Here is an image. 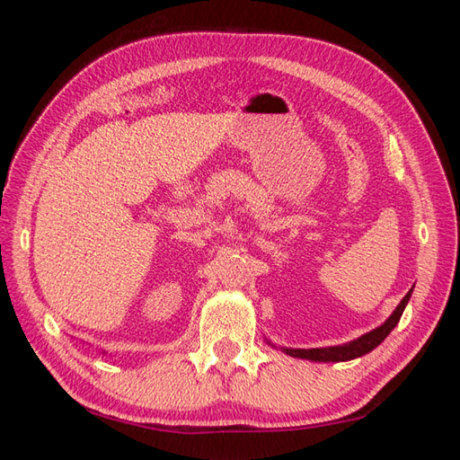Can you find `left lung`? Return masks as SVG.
Here are the masks:
<instances>
[{
    "mask_svg": "<svg viewBox=\"0 0 460 460\" xmlns=\"http://www.w3.org/2000/svg\"><path fill=\"white\" fill-rule=\"evenodd\" d=\"M411 294H412V289L409 291L405 297H402V301L397 305V309L394 311V314L389 316L382 326L365 333V336H360L358 340H355L351 343L340 345V347H326V349L320 347V349H284V351L291 357L309 358V360H324V363H328V360H332V363H338V360H351V358H357V357H363V355L370 353L372 349H376V347H378L387 338V333L397 326L399 318H401L402 311H405L407 303L411 299Z\"/></svg>",
    "mask_w": 460,
    "mask_h": 460,
    "instance_id": "8db88e82",
    "label": "left lung"
}]
</instances>
